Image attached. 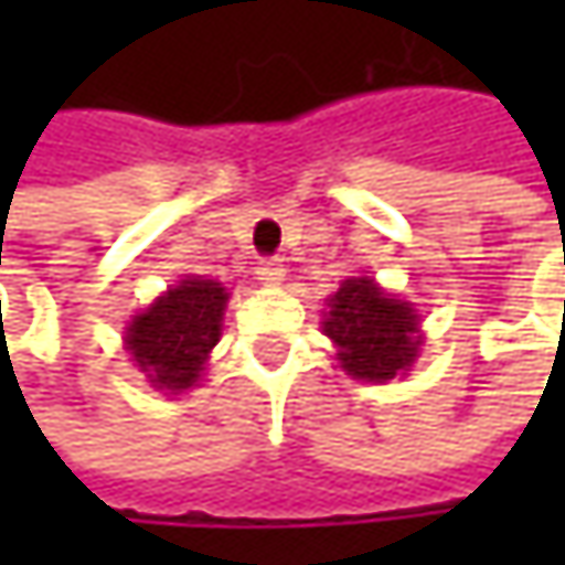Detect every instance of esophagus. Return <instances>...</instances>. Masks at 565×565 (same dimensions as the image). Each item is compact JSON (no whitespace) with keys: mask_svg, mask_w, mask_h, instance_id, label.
<instances>
[{"mask_svg":"<svg viewBox=\"0 0 565 565\" xmlns=\"http://www.w3.org/2000/svg\"><path fill=\"white\" fill-rule=\"evenodd\" d=\"M284 265L278 262V258H265L262 265H258V281L268 284V287H278V284L284 281Z\"/></svg>","mask_w":565,"mask_h":565,"instance_id":"34e87169","label":"esophagus"}]
</instances>
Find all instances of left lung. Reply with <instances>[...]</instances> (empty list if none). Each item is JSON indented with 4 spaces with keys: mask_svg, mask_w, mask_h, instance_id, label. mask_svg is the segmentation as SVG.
I'll use <instances>...</instances> for the list:
<instances>
[{
    "mask_svg": "<svg viewBox=\"0 0 565 565\" xmlns=\"http://www.w3.org/2000/svg\"><path fill=\"white\" fill-rule=\"evenodd\" d=\"M323 333L337 343L347 376L390 383L418 356V313L408 300L386 294L373 278H347L323 310Z\"/></svg>",
    "mask_w": 565,
    "mask_h": 565,
    "instance_id": "8db88e82",
    "label": "left lung"
}]
</instances>
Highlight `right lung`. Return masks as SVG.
Wrapping results in <instances>:
<instances>
[{"instance_id": "right-lung-1", "label": "right lung", "mask_w": 565, "mask_h": 565, "mask_svg": "<svg viewBox=\"0 0 565 565\" xmlns=\"http://www.w3.org/2000/svg\"><path fill=\"white\" fill-rule=\"evenodd\" d=\"M228 290L209 278H182L127 327V350L150 386L182 393L199 383L222 337Z\"/></svg>"}]
</instances>
